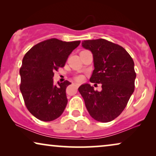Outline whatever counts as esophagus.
I'll use <instances>...</instances> for the list:
<instances>
[{
	"mask_svg": "<svg viewBox=\"0 0 156 156\" xmlns=\"http://www.w3.org/2000/svg\"><path fill=\"white\" fill-rule=\"evenodd\" d=\"M74 85H75V86L76 87H80V84H79V83H74Z\"/></svg>",
	"mask_w": 156,
	"mask_h": 156,
	"instance_id": "esophagus-1",
	"label": "esophagus"
}]
</instances>
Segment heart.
Masks as SVG:
<instances>
[{
    "label": "heart",
    "mask_w": 156,
    "mask_h": 156,
    "mask_svg": "<svg viewBox=\"0 0 156 156\" xmlns=\"http://www.w3.org/2000/svg\"><path fill=\"white\" fill-rule=\"evenodd\" d=\"M82 79V76H77L76 77V80H81Z\"/></svg>",
    "instance_id": "1"
}]
</instances>
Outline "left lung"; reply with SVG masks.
<instances>
[{"label": "left lung", "instance_id": "1", "mask_svg": "<svg viewBox=\"0 0 156 156\" xmlns=\"http://www.w3.org/2000/svg\"><path fill=\"white\" fill-rule=\"evenodd\" d=\"M82 47L93 54L94 69L90 82L101 84L102 90H94L89 84L78 90L90 116L100 122H109L122 113L134 91L133 60L123 47L101 38L84 40Z\"/></svg>", "mask_w": 156, "mask_h": 156}]
</instances>
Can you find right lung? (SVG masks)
I'll return each instance as SVG.
<instances>
[{"label": "right lung", "instance_id": "right-lung-1", "mask_svg": "<svg viewBox=\"0 0 156 156\" xmlns=\"http://www.w3.org/2000/svg\"><path fill=\"white\" fill-rule=\"evenodd\" d=\"M80 41L64 42L51 38L34 45L23 59L20 89L27 110L39 120L51 121L59 117L67 106L65 80L53 84L54 72L64 67L69 55Z\"/></svg>", "mask_w": 156, "mask_h": 156}]
</instances>
